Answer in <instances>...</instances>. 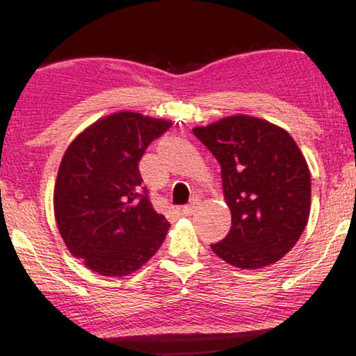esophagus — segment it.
Listing matches in <instances>:
<instances>
[{
	"mask_svg": "<svg viewBox=\"0 0 356 356\" xmlns=\"http://www.w3.org/2000/svg\"><path fill=\"white\" fill-rule=\"evenodd\" d=\"M180 212H182L184 216H188L195 212V206H193V204H188V206H184L182 209H180Z\"/></svg>",
	"mask_w": 356,
	"mask_h": 356,
	"instance_id": "1",
	"label": "esophagus"
}]
</instances>
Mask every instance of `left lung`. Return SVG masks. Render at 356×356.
<instances>
[{
	"mask_svg": "<svg viewBox=\"0 0 356 356\" xmlns=\"http://www.w3.org/2000/svg\"><path fill=\"white\" fill-rule=\"evenodd\" d=\"M193 134L221 166L232 226L210 245L243 270L278 262L298 242L311 210V174L297 143L268 120L236 114Z\"/></svg>",
	"mask_w": 356,
	"mask_h": 356,
	"instance_id": "8db88e82",
	"label": "left lung"
}]
</instances>
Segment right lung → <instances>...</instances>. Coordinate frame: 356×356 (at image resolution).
I'll return each mask as SVG.
<instances>
[{"label":"right lung","mask_w":356,"mask_h":356,"mask_svg":"<svg viewBox=\"0 0 356 356\" xmlns=\"http://www.w3.org/2000/svg\"><path fill=\"white\" fill-rule=\"evenodd\" d=\"M170 120L120 111L83 130L59 165L53 206L70 254L104 276H127L163 243L170 222L149 201L138 170Z\"/></svg>","instance_id":"right-lung-1"}]
</instances>
